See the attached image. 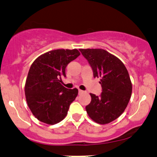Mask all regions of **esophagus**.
Instances as JSON below:
<instances>
[{
	"instance_id": "esophagus-1",
	"label": "esophagus",
	"mask_w": 157,
	"mask_h": 157,
	"mask_svg": "<svg viewBox=\"0 0 157 157\" xmlns=\"http://www.w3.org/2000/svg\"><path fill=\"white\" fill-rule=\"evenodd\" d=\"M84 92V91L83 90H80V89H79L78 90V93H79V94H82V93Z\"/></svg>"
}]
</instances>
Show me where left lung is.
Segmentation results:
<instances>
[{
    "label": "left lung",
    "mask_w": 157,
    "mask_h": 157,
    "mask_svg": "<svg viewBox=\"0 0 157 157\" xmlns=\"http://www.w3.org/2000/svg\"><path fill=\"white\" fill-rule=\"evenodd\" d=\"M92 68L93 77H99L102 92L90 93L91 101L85 109L98 124H107L118 118L128 106L132 93V83L124 64L104 49H80Z\"/></svg>",
    "instance_id": "obj_1"
}]
</instances>
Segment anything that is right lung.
<instances>
[{"label":"right lung","mask_w":157,"mask_h":157,"mask_svg":"<svg viewBox=\"0 0 157 157\" xmlns=\"http://www.w3.org/2000/svg\"><path fill=\"white\" fill-rule=\"evenodd\" d=\"M80 55L77 49H57L40 56L31 65L25 83L27 105L37 120L56 124L67 116L78 90L61 84L67 64Z\"/></svg>","instance_id":"right-lung-1"}]
</instances>
